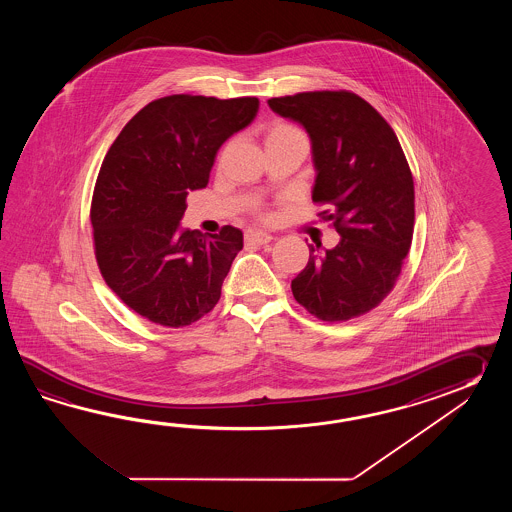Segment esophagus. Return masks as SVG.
Listing matches in <instances>:
<instances>
[{
	"mask_svg": "<svg viewBox=\"0 0 512 512\" xmlns=\"http://www.w3.org/2000/svg\"><path fill=\"white\" fill-rule=\"evenodd\" d=\"M245 240L249 241V243H254V245H267V243H271L272 236L267 234V232H263V230H247L245 232Z\"/></svg>",
	"mask_w": 512,
	"mask_h": 512,
	"instance_id": "34e87169",
	"label": "esophagus"
}]
</instances>
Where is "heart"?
I'll return each mask as SVG.
<instances>
[{
  "instance_id": "heart-1",
  "label": "heart",
  "mask_w": 512,
  "mask_h": 512,
  "mask_svg": "<svg viewBox=\"0 0 512 512\" xmlns=\"http://www.w3.org/2000/svg\"><path fill=\"white\" fill-rule=\"evenodd\" d=\"M289 137H304V133L289 122H274L265 133V142L289 139Z\"/></svg>"
}]
</instances>
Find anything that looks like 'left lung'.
I'll use <instances>...</instances> for the list:
<instances>
[{"instance_id": "8db88e82", "label": "left lung", "mask_w": 512, "mask_h": 512, "mask_svg": "<svg viewBox=\"0 0 512 512\" xmlns=\"http://www.w3.org/2000/svg\"><path fill=\"white\" fill-rule=\"evenodd\" d=\"M269 108L304 126L313 150V201L340 234L333 249L309 245L294 298L324 322L364 315L392 291L414 236V177L381 113L349 91L271 98Z\"/></svg>"}]
</instances>
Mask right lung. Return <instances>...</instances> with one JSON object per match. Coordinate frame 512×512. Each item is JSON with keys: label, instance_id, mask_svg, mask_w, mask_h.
I'll return each instance as SVG.
<instances>
[{"label": "right lung", "instance_id": "1", "mask_svg": "<svg viewBox=\"0 0 512 512\" xmlns=\"http://www.w3.org/2000/svg\"><path fill=\"white\" fill-rule=\"evenodd\" d=\"M256 97L170 95L150 102L111 144L91 201L95 256L109 289L137 315L164 327L207 315L243 232L203 236L181 229L186 196L208 185L221 144L247 128Z\"/></svg>", "mask_w": 512, "mask_h": 512}]
</instances>
